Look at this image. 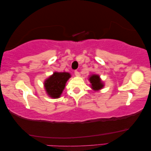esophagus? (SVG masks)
I'll use <instances>...</instances> for the list:
<instances>
[{
	"instance_id": "1",
	"label": "esophagus",
	"mask_w": 151,
	"mask_h": 151,
	"mask_svg": "<svg viewBox=\"0 0 151 151\" xmlns=\"http://www.w3.org/2000/svg\"><path fill=\"white\" fill-rule=\"evenodd\" d=\"M75 75L76 76H80V73H79V72L77 70H75Z\"/></svg>"
}]
</instances>
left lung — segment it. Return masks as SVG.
<instances>
[{"mask_svg":"<svg viewBox=\"0 0 151 151\" xmlns=\"http://www.w3.org/2000/svg\"><path fill=\"white\" fill-rule=\"evenodd\" d=\"M89 81L91 83V88L94 91H99L104 87V83L102 82L100 76L97 75H90L89 77Z\"/></svg>","mask_w":151,"mask_h":151,"instance_id":"1","label":"left lung"}]
</instances>
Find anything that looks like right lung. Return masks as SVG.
Instances as JSON below:
<instances>
[{
	"label": "right lung",
	"instance_id": "1",
	"mask_svg": "<svg viewBox=\"0 0 151 151\" xmlns=\"http://www.w3.org/2000/svg\"><path fill=\"white\" fill-rule=\"evenodd\" d=\"M70 75L67 72H54L44 82L47 95L53 99L59 98L65 88V84Z\"/></svg>",
	"mask_w": 151,
	"mask_h": 151
}]
</instances>
